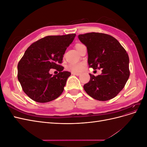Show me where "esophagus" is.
Here are the masks:
<instances>
[{"label":"esophagus","mask_w":147,"mask_h":147,"mask_svg":"<svg viewBox=\"0 0 147 147\" xmlns=\"http://www.w3.org/2000/svg\"><path fill=\"white\" fill-rule=\"evenodd\" d=\"M72 74L74 75H77V76H78V75H80V73H76V72H72Z\"/></svg>","instance_id":"1"}]
</instances>
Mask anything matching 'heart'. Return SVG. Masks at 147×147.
Masks as SVG:
<instances>
[{"mask_svg":"<svg viewBox=\"0 0 147 147\" xmlns=\"http://www.w3.org/2000/svg\"><path fill=\"white\" fill-rule=\"evenodd\" d=\"M83 46L82 43H77L75 45V48L78 51V49ZM83 65L82 63H74V64H70L67 66V69L71 72H79L82 70Z\"/></svg>","mask_w":147,"mask_h":147,"instance_id":"b5f03b06","label":"heart"}]
</instances>
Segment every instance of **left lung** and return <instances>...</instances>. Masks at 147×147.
Masks as SVG:
<instances>
[{
	"label": "left lung",
	"mask_w": 147,
	"mask_h": 147,
	"mask_svg": "<svg viewBox=\"0 0 147 147\" xmlns=\"http://www.w3.org/2000/svg\"><path fill=\"white\" fill-rule=\"evenodd\" d=\"M87 47L90 67L102 69V74L94 76L83 86L92 98L105 101L113 99L121 91L129 77V56L117 40L110 35L91 32L78 35Z\"/></svg>",
	"instance_id": "obj_1"
}]
</instances>
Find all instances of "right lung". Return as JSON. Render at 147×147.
I'll return each mask as SVG.
<instances>
[{
    "instance_id": "obj_1",
    "label": "right lung",
    "mask_w": 147,
    "mask_h": 147,
    "mask_svg": "<svg viewBox=\"0 0 147 147\" xmlns=\"http://www.w3.org/2000/svg\"><path fill=\"white\" fill-rule=\"evenodd\" d=\"M76 34L49 35L28 47L18 64V79L33 100L45 103L57 98L64 91L70 72L63 71V55ZM51 68L59 71L52 76Z\"/></svg>"
}]
</instances>
